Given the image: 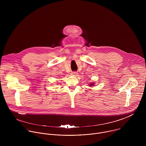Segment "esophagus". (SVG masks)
Returning a JSON list of instances; mask_svg holds the SVG:
<instances>
[{
  "instance_id": "34e87169",
  "label": "esophagus",
  "mask_w": 146,
  "mask_h": 146,
  "mask_svg": "<svg viewBox=\"0 0 146 146\" xmlns=\"http://www.w3.org/2000/svg\"><path fill=\"white\" fill-rule=\"evenodd\" d=\"M72 75H74V76H76L77 74H78V72H76V71H74V72H72V74H71Z\"/></svg>"
}]
</instances>
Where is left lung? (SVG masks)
I'll list each match as a JSON object with an SVG mask.
<instances>
[{"mask_svg": "<svg viewBox=\"0 0 146 146\" xmlns=\"http://www.w3.org/2000/svg\"><path fill=\"white\" fill-rule=\"evenodd\" d=\"M90 85V86H93V85H94V84H89Z\"/></svg>", "mask_w": 146, "mask_h": 146, "instance_id": "left-lung-1", "label": "left lung"}]
</instances>
